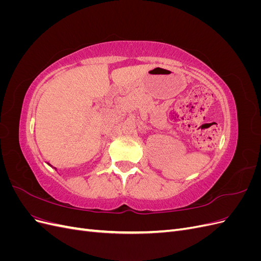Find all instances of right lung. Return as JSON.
Wrapping results in <instances>:
<instances>
[{"label": "right lung", "instance_id": "add662e5", "mask_svg": "<svg viewBox=\"0 0 261 261\" xmlns=\"http://www.w3.org/2000/svg\"><path fill=\"white\" fill-rule=\"evenodd\" d=\"M48 164H49V163H48ZM49 165H50V167H52V165H51V164H49ZM54 169H55V170H57V168H54Z\"/></svg>", "mask_w": 261, "mask_h": 261}]
</instances>
